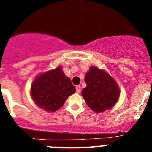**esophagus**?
Returning <instances> with one entry per match:
<instances>
[{
    "instance_id": "34e87169",
    "label": "esophagus",
    "mask_w": 152,
    "mask_h": 152,
    "mask_svg": "<svg viewBox=\"0 0 152 152\" xmlns=\"http://www.w3.org/2000/svg\"><path fill=\"white\" fill-rule=\"evenodd\" d=\"M76 92H77V94H80V86H79V85L76 86Z\"/></svg>"
}]
</instances>
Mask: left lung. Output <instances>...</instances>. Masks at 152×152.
<instances>
[{"instance_id": "1", "label": "left lung", "mask_w": 152, "mask_h": 152, "mask_svg": "<svg viewBox=\"0 0 152 152\" xmlns=\"http://www.w3.org/2000/svg\"><path fill=\"white\" fill-rule=\"evenodd\" d=\"M87 87L81 95L88 107L100 113L112 108L119 97V88L116 81L108 73L96 67H91L85 75Z\"/></svg>"}]
</instances>
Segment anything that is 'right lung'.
<instances>
[{"label":"right lung","mask_w":152,"mask_h":152,"mask_svg":"<svg viewBox=\"0 0 152 152\" xmlns=\"http://www.w3.org/2000/svg\"><path fill=\"white\" fill-rule=\"evenodd\" d=\"M75 92L71 79L61 67L38 75L31 84L30 94L36 105L48 112H55Z\"/></svg>","instance_id":"right-lung-1"}]
</instances>
